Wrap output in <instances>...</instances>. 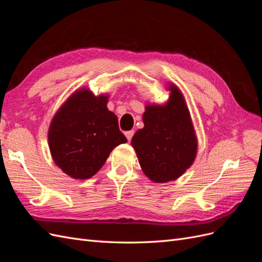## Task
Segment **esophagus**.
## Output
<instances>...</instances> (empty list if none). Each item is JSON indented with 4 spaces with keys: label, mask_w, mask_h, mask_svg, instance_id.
Returning a JSON list of instances; mask_svg holds the SVG:
<instances>
[{
    "label": "esophagus",
    "mask_w": 262,
    "mask_h": 262,
    "mask_svg": "<svg viewBox=\"0 0 262 262\" xmlns=\"http://www.w3.org/2000/svg\"><path fill=\"white\" fill-rule=\"evenodd\" d=\"M124 134H125L126 139H128V141H131V139H132V137H133V134H134V131H133V130H131V131H126Z\"/></svg>",
    "instance_id": "obj_1"
}]
</instances>
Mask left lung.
<instances>
[{
    "label": "left lung",
    "mask_w": 262,
    "mask_h": 262,
    "mask_svg": "<svg viewBox=\"0 0 262 262\" xmlns=\"http://www.w3.org/2000/svg\"><path fill=\"white\" fill-rule=\"evenodd\" d=\"M169 91L167 104L145 107L144 128L131 141L142 170L154 182L177 179L196 155V138L184 96L175 85Z\"/></svg>",
    "instance_id": "left-lung-1"
}]
</instances>
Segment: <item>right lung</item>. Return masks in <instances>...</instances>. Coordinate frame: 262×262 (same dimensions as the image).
<instances>
[{
	"instance_id": "1",
	"label": "right lung",
	"mask_w": 262,
	"mask_h": 262,
	"mask_svg": "<svg viewBox=\"0 0 262 262\" xmlns=\"http://www.w3.org/2000/svg\"><path fill=\"white\" fill-rule=\"evenodd\" d=\"M108 96L86 89L76 91L52 119L48 132L54 163L75 179L94 176L110 152L126 138L117 116L107 108Z\"/></svg>"
}]
</instances>
